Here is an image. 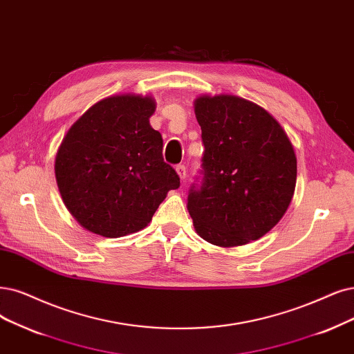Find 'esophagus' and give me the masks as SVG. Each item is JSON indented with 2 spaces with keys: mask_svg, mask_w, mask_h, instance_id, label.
I'll return each mask as SVG.
<instances>
[{
  "mask_svg": "<svg viewBox=\"0 0 354 354\" xmlns=\"http://www.w3.org/2000/svg\"><path fill=\"white\" fill-rule=\"evenodd\" d=\"M176 174L179 175L180 180H185V178H187V167L184 165H178L176 166Z\"/></svg>",
  "mask_w": 354,
  "mask_h": 354,
  "instance_id": "obj_1",
  "label": "esophagus"
}]
</instances>
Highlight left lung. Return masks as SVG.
Instances as JSON below:
<instances>
[{
    "instance_id": "1",
    "label": "left lung",
    "mask_w": 354,
    "mask_h": 354,
    "mask_svg": "<svg viewBox=\"0 0 354 354\" xmlns=\"http://www.w3.org/2000/svg\"><path fill=\"white\" fill-rule=\"evenodd\" d=\"M195 116L205 149L201 180L188 192L195 230L225 248L263 238L295 194L297 166L289 137L266 109L232 95L197 97Z\"/></svg>"
}]
</instances>
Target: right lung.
<instances>
[{
  "label": "right lung",
  "instance_id": "right-lung-1",
  "mask_svg": "<svg viewBox=\"0 0 354 354\" xmlns=\"http://www.w3.org/2000/svg\"><path fill=\"white\" fill-rule=\"evenodd\" d=\"M150 96L116 95L95 103L68 129L55 159L65 207L84 229L121 238L146 227L170 189L175 169L150 125Z\"/></svg>",
  "mask_w": 354,
  "mask_h": 354
}]
</instances>
